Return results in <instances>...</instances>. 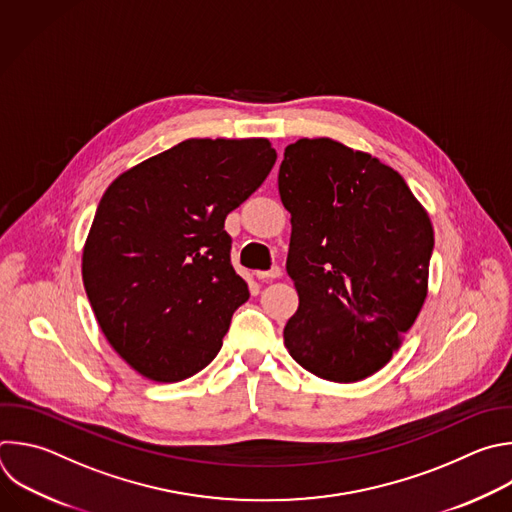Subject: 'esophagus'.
Wrapping results in <instances>:
<instances>
[{"label":"esophagus","mask_w":512,"mask_h":512,"mask_svg":"<svg viewBox=\"0 0 512 512\" xmlns=\"http://www.w3.org/2000/svg\"><path fill=\"white\" fill-rule=\"evenodd\" d=\"M281 275H283V271H281L279 265H273L269 271H257V277H259V279H277V277H281Z\"/></svg>","instance_id":"1"}]
</instances>
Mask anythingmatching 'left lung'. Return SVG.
I'll return each instance as SVG.
<instances>
[{
    "label": "left lung",
    "mask_w": 512,
    "mask_h": 512,
    "mask_svg": "<svg viewBox=\"0 0 512 512\" xmlns=\"http://www.w3.org/2000/svg\"><path fill=\"white\" fill-rule=\"evenodd\" d=\"M279 195L299 295L285 348L321 380L360 382L392 360L424 305L430 217L392 166L331 138L285 148Z\"/></svg>",
    "instance_id": "left-lung-1"
}]
</instances>
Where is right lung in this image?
Wrapping results in <instances>:
<instances>
[{"instance_id":"obj_1","label":"right lung","mask_w":512,"mask_h":512,"mask_svg":"<svg viewBox=\"0 0 512 512\" xmlns=\"http://www.w3.org/2000/svg\"><path fill=\"white\" fill-rule=\"evenodd\" d=\"M275 160L267 138H189L124 170L102 195L82 279L108 344L140 376L181 382L219 354L249 299L225 219Z\"/></svg>"}]
</instances>
